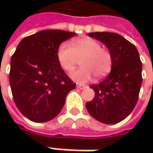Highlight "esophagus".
<instances>
[{"mask_svg":"<svg viewBox=\"0 0 153 153\" xmlns=\"http://www.w3.org/2000/svg\"><path fill=\"white\" fill-rule=\"evenodd\" d=\"M78 88H79V89H84L85 88H86V86H84V85H80V84H77L76 86Z\"/></svg>","mask_w":153,"mask_h":153,"instance_id":"34e87169","label":"esophagus"}]
</instances>
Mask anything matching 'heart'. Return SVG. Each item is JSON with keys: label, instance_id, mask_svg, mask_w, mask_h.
<instances>
[{"label": "heart", "instance_id": "1", "mask_svg": "<svg viewBox=\"0 0 153 153\" xmlns=\"http://www.w3.org/2000/svg\"><path fill=\"white\" fill-rule=\"evenodd\" d=\"M56 57L62 69L67 73L73 72L80 60L81 67L71 74L72 79L79 83L88 82L93 76L97 79H103L112 66L111 51L92 38L74 40L72 47L62 43L58 47Z\"/></svg>", "mask_w": 153, "mask_h": 153}]
</instances>
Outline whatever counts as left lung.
<instances>
[{
	"label": "left lung",
	"mask_w": 153,
	"mask_h": 153,
	"mask_svg": "<svg viewBox=\"0 0 153 153\" xmlns=\"http://www.w3.org/2000/svg\"><path fill=\"white\" fill-rule=\"evenodd\" d=\"M103 42L112 56L110 74L93 84L95 97L86 104L88 113L105 124H116L126 119L137 103L142 85V62L134 44L118 33H88Z\"/></svg>",
	"instance_id": "1"
}]
</instances>
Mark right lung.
<instances>
[{"mask_svg": "<svg viewBox=\"0 0 153 153\" xmlns=\"http://www.w3.org/2000/svg\"><path fill=\"white\" fill-rule=\"evenodd\" d=\"M75 35L61 30H44L25 37L11 57L10 83L17 109L28 120L46 122L62 110L76 84L60 66L59 45Z\"/></svg>", "mask_w": 153, "mask_h": 153, "instance_id": "right-lung-1", "label": "right lung"}]
</instances>
